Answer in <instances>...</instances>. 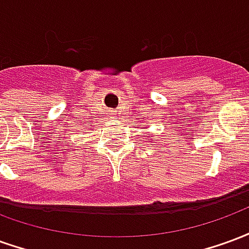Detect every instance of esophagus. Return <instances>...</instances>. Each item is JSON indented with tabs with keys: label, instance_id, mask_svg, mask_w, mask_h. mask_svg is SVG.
I'll return each instance as SVG.
<instances>
[{
	"label": "esophagus",
	"instance_id": "esophagus-1",
	"mask_svg": "<svg viewBox=\"0 0 249 249\" xmlns=\"http://www.w3.org/2000/svg\"><path fill=\"white\" fill-rule=\"evenodd\" d=\"M112 114H116V113H113V112H112Z\"/></svg>",
	"mask_w": 249,
	"mask_h": 249
}]
</instances>
